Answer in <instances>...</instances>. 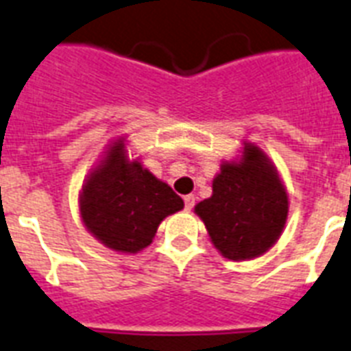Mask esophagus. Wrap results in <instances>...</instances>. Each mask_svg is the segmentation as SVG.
<instances>
[{
	"label": "esophagus",
	"mask_w": 351,
	"mask_h": 351,
	"mask_svg": "<svg viewBox=\"0 0 351 351\" xmlns=\"http://www.w3.org/2000/svg\"><path fill=\"white\" fill-rule=\"evenodd\" d=\"M184 206H186V210L193 208V206H195V195H186V197H184Z\"/></svg>",
	"instance_id": "obj_1"
}]
</instances>
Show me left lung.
Masks as SVG:
<instances>
[{"instance_id": "1", "label": "left lung", "mask_w": 351, "mask_h": 351, "mask_svg": "<svg viewBox=\"0 0 351 351\" xmlns=\"http://www.w3.org/2000/svg\"><path fill=\"white\" fill-rule=\"evenodd\" d=\"M195 212L225 258L249 261L279 240L287 223L288 195L268 156L245 143L240 162L223 163L212 184V197L199 202Z\"/></svg>"}]
</instances>
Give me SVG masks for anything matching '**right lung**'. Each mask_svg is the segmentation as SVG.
I'll return each instance as SVG.
<instances>
[{
	"label": "right lung",
	"instance_id": "obj_1",
	"mask_svg": "<svg viewBox=\"0 0 351 351\" xmlns=\"http://www.w3.org/2000/svg\"><path fill=\"white\" fill-rule=\"evenodd\" d=\"M184 208V201L137 160L124 154L117 139L82 189L80 212L85 227L106 247L137 253L154 238L167 215Z\"/></svg>",
	"mask_w": 351,
	"mask_h": 351
}]
</instances>
